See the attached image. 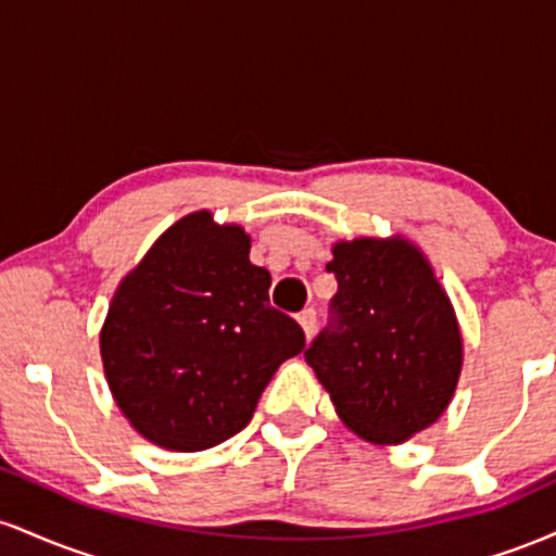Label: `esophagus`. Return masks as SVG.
I'll use <instances>...</instances> for the list:
<instances>
[{
	"mask_svg": "<svg viewBox=\"0 0 556 556\" xmlns=\"http://www.w3.org/2000/svg\"><path fill=\"white\" fill-rule=\"evenodd\" d=\"M298 321H300V327H303L305 337H314V331H316V311L314 308H305L303 314L298 316Z\"/></svg>",
	"mask_w": 556,
	"mask_h": 556,
	"instance_id": "esophagus-1",
	"label": "esophagus"
}]
</instances>
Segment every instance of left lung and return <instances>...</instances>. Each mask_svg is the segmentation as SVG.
<instances>
[{"label": "left lung", "mask_w": 556, "mask_h": 556, "mask_svg": "<svg viewBox=\"0 0 556 556\" xmlns=\"http://www.w3.org/2000/svg\"><path fill=\"white\" fill-rule=\"evenodd\" d=\"M329 324L305 350L344 424L400 444L450 405L463 366L455 311L407 240L337 242Z\"/></svg>", "instance_id": "8db88e82"}]
</instances>
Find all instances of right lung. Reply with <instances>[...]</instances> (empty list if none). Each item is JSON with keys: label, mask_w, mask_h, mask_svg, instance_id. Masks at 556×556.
<instances>
[{"label": "right lung", "mask_w": 556, "mask_h": 556, "mask_svg": "<svg viewBox=\"0 0 556 556\" xmlns=\"http://www.w3.org/2000/svg\"><path fill=\"white\" fill-rule=\"evenodd\" d=\"M248 251L240 227L190 214L114 292L101 329L106 381L132 429L164 450L201 452L245 429L274 371L305 348Z\"/></svg>", "instance_id": "add662e5"}]
</instances>
